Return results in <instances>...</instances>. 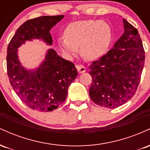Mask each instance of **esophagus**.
<instances>
[{"mask_svg": "<svg viewBox=\"0 0 150 150\" xmlns=\"http://www.w3.org/2000/svg\"><path fill=\"white\" fill-rule=\"evenodd\" d=\"M76 68H77V71H78L80 73H85V72L86 71V68L83 66V65H82L77 64L76 65Z\"/></svg>", "mask_w": 150, "mask_h": 150, "instance_id": "34e87169", "label": "esophagus"}]
</instances>
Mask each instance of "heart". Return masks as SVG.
<instances>
[{"mask_svg": "<svg viewBox=\"0 0 150 150\" xmlns=\"http://www.w3.org/2000/svg\"><path fill=\"white\" fill-rule=\"evenodd\" d=\"M112 39V30L107 22L89 20L69 24L64 31V38L58 43L68 57H75L80 47V54L92 61L108 52Z\"/></svg>", "mask_w": 150, "mask_h": 150, "instance_id": "heart-1", "label": "heart"}]
</instances>
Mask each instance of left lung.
Wrapping results in <instances>:
<instances>
[{
    "label": "left lung",
    "mask_w": 150,
    "mask_h": 150,
    "mask_svg": "<svg viewBox=\"0 0 150 150\" xmlns=\"http://www.w3.org/2000/svg\"><path fill=\"white\" fill-rule=\"evenodd\" d=\"M123 21V35L89 66L92 78L89 97L96 104L108 108L118 107L133 97L145 59L138 31L125 19Z\"/></svg>",
    "instance_id": "left-lung-1"
}]
</instances>
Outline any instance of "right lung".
<instances>
[{"mask_svg": "<svg viewBox=\"0 0 150 150\" xmlns=\"http://www.w3.org/2000/svg\"><path fill=\"white\" fill-rule=\"evenodd\" d=\"M63 17L42 16L27 20L18 29L8 46L7 72L10 85L22 102L41 112L56 109L64 102L68 87L77 76V69L72 62L50 49L37 69L27 70L20 63L18 48L32 39H42L51 45L50 30Z\"/></svg>", "mask_w": 150, "mask_h": 150, "instance_id": "obj_1", "label": "right lung"}]
</instances>
